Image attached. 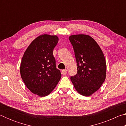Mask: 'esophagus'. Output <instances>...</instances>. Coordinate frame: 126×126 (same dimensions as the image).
Instances as JSON below:
<instances>
[{
    "label": "esophagus",
    "mask_w": 126,
    "mask_h": 126,
    "mask_svg": "<svg viewBox=\"0 0 126 126\" xmlns=\"http://www.w3.org/2000/svg\"><path fill=\"white\" fill-rule=\"evenodd\" d=\"M66 73H67V70H62V74L63 75H65Z\"/></svg>",
    "instance_id": "obj_1"
}]
</instances>
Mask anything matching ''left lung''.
<instances>
[{"label": "left lung", "instance_id": "left-lung-1", "mask_svg": "<svg viewBox=\"0 0 126 126\" xmlns=\"http://www.w3.org/2000/svg\"><path fill=\"white\" fill-rule=\"evenodd\" d=\"M69 39L73 47L77 73L71 77L76 91L89 96L103 83L106 77V62L97 43L88 35H71Z\"/></svg>", "mask_w": 126, "mask_h": 126}]
</instances>
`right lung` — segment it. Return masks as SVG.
I'll return each instance as SVG.
<instances>
[{
    "instance_id": "right-lung-1",
    "label": "right lung",
    "mask_w": 126,
    "mask_h": 126,
    "mask_svg": "<svg viewBox=\"0 0 126 126\" xmlns=\"http://www.w3.org/2000/svg\"><path fill=\"white\" fill-rule=\"evenodd\" d=\"M58 39L56 35H39L27 48L21 62L23 82L32 92L40 97L49 94L61 78L53 54Z\"/></svg>"
}]
</instances>
